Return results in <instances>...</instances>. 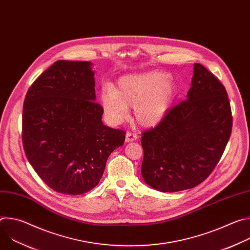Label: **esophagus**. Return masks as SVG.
<instances>
[{
  "label": "esophagus",
  "mask_w": 250,
  "mask_h": 250,
  "mask_svg": "<svg viewBox=\"0 0 250 250\" xmlns=\"http://www.w3.org/2000/svg\"><path fill=\"white\" fill-rule=\"evenodd\" d=\"M136 139H137V134H135V133H133V132H130V131L126 132V134H125V141H126V142L134 141V140H136Z\"/></svg>",
  "instance_id": "esophagus-1"
}]
</instances>
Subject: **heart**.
<instances>
[{"instance_id": "obj_1", "label": "heart", "mask_w": 250, "mask_h": 250, "mask_svg": "<svg viewBox=\"0 0 250 250\" xmlns=\"http://www.w3.org/2000/svg\"><path fill=\"white\" fill-rule=\"evenodd\" d=\"M176 94L177 86L168 74L146 72L122 77L116 89L104 88L100 101L109 123H123L129 116L130 106L140 125L152 127L166 117Z\"/></svg>"}]
</instances>
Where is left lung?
<instances>
[{"mask_svg": "<svg viewBox=\"0 0 250 250\" xmlns=\"http://www.w3.org/2000/svg\"><path fill=\"white\" fill-rule=\"evenodd\" d=\"M231 127L225 86L207 68L195 63L186 101L171 108L155 127L142 132L144 180L160 192L198 186L219 163Z\"/></svg>", "mask_w": 250, "mask_h": 250, "instance_id": "8db88e82", "label": "left lung"}]
</instances>
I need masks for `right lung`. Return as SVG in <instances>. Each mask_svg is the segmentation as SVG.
<instances>
[{
    "label": "right lung",
    "mask_w": 250,
    "mask_h": 250,
    "mask_svg": "<svg viewBox=\"0 0 250 250\" xmlns=\"http://www.w3.org/2000/svg\"><path fill=\"white\" fill-rule=\"evenodd\" d=\"M89 61L58 60L29 87L22 111L28 162L55 192L81 195L96 187L125 132L102 122Z\"/></svg>",
    "instance_id": "obj_1"
}]
</instances>
